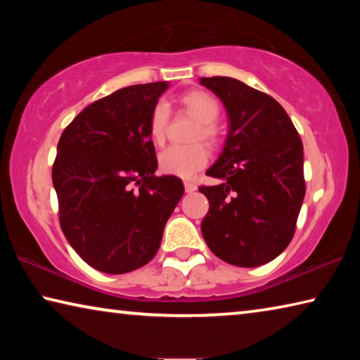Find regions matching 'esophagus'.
I'll return each instance as SVG.
<instances>
[{
  "label": "esophagus",
  "instance_id": "obj_1",
  "mask_svg": "<svg viewBox=\"0 0 360 360\" xmlns=\"http://www.w3.org/2000/svg\"><path fill=\"white\" fill-rule=\"evenodd\" d=\"M184 188H186L187 193H192V192L197 191V186H195L193 182H191V181H186L184 182Z\"/></svg>",
  "mask_w": 360,
  "mask_h": 360
}]
</instances>
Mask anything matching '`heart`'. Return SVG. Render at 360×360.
<instances>
[{
  "label": "heart",
  "mask_w": 360,
  "mask_h": 360,
  "mask_svg": "<svg viewBox=\"0 0 360 360\" xmlns=\"http://www.w3.org/2000/svg\"><path fill=\"white\" fill-rule=\"evenodd\" d=\"M179 103L187 112L200 120L195 130V139H206L210 143H217L219 129L216 120L221 114V106L216 98L203 90H192L179 98ZM169 122V106L165 101L154 105L149 115V136L155 144L165 141L167 129ZM210 162V149L203 143L192 146H169L158 155V167L163 173L191 178L198 169H202Z\"/></svg>",
  "instance_id": "b5f03b06"
}]
</instances>
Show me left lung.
<instances>
[{
    "label": "left lung",
    "instance_id": "8db88e82",
    "mask_svg": "<svg viewBox=\"0 0 360 360\" xmlns=\"http://www.w3.org/2000/svg\"><path fill=\"white\" fill-rule=\"evenodd\" d=\"M200 84L229 114L222 154L206 172L222 184L198 188L210 202L203 238L227 264L264 265L294 236L304 198L302 139L270 95L233 77H202Z\"/></svg>",
    "mask_w": 360,
    "mask_h": 360
}]
</instances>
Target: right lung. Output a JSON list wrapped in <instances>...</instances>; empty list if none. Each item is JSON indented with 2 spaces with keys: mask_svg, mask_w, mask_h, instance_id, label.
<instances>
[{
  "mask_svg": "<svg viewBox=\"0 0 360 360\" xmlns=\"http://www.w3.org/2000/svg\"><path fill=\"white\" fill-rule=\"evenodd\" d=\"M167 89H120L79 112L60 136L52 168L60 227L98 271L122 275L154 259L184 193L179 178L154 174L149 115Z\"/></svg>",
  "mask_w": 360,
  "mask_h": 360,
  "instance_id": "right-lung-1",
  "label": "right lung"
}]
</instances>
